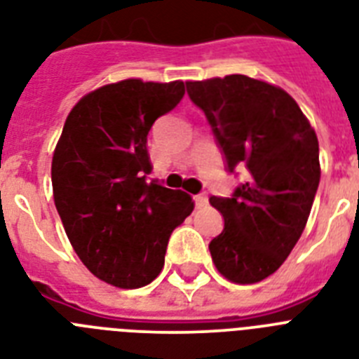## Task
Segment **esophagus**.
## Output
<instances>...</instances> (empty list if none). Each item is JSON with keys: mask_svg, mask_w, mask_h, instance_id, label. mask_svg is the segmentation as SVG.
Wrapping results in <instances>:
<instances>
[{"mask_svg": "<svg viewBox=\"0 0 359 359\" xmlns=\"http://www.w3.org/2000/svg\"><path fill=\"white\" fill-rule=\"evenodd\" d=\"M194 199H195V205H197V206H206V205H208V195H206V194L195 195Z\"/></svg>", "mask_w": 359, "mask_h": 359, "instance_id": "34e87169", "label": "esophagus"}]
</instances>
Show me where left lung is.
Listing matches in <instances>:
<instances>
[{"label":"left lung","mask_w":359,"mask_h":359,"mask_svg":"<svg viewBox=\"0 0 359 359\" xmlns=\"http://www.w3.org/2000/svg\"><path fill=\"white\" fill-rule=\"evenodd\" d=\"M186 90L205 112L226 171L247 170L230 197L210 199L225 219L210 255L225 278L255 284L284 264L306 226L321 179L316 130L290 94L247 75Z\"/></svg>","instance_id":"obj_1"}]
</instances>
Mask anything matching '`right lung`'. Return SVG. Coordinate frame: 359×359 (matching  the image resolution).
Wrapping results in <instances>:
<instances>
[{"label":"right lung","instance_id":"1","mask_svg":"<svg viewBox=\"0 0 359 359\" xmlns=\"http://www.w3.org/2000/svg\"><path fill=\"white\" fill-rule=\"evenodd\" d=\"M182 97V81L107 84L72 109L55 149V206L69 243L97 278L116 287L153 282L171 232L194 210L184 191L147 184V134Z\"/></svg>","mask_w":359,"mask_h":359}]
</instances>
